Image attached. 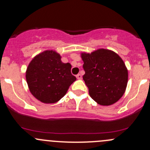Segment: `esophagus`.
<instances>
[{"mask_svg":"<svg viewBox=\"0 0 150 150\" xmlns=\"http://www.w3.org/2000/svg\"><path fill=\"white\" fill-rule=\"evenodd\" d=\"M76 78H77V79L81 80V79H82V75H81V74H78V75H76Z\"/></svg>","mask_w":150,"mask_h":150,"instance_id":"obj_1","label":"esophagus"}]
</instances>
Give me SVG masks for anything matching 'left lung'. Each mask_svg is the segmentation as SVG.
I'll return each instance as SVG.
<instances>
[{
  "instance_id": "1",
  "label": "left lung",
  "mask_w": 150,
  "mask_h": 150,
  "mask_svg": "<svg viewBox=\"0 0 150 150\" xmlns=\"http://www.w3.org/2000/svg\"><path fill=\"white\" fill-rule=\"evenodd\" d=\"M85 83L89 95L97 104L108 106L117 102L125 91L128 69L120 56L113 51L99 48L81 53Z\"/></svg>"
}]
</instances>
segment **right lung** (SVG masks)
<instances>
[{
	"label": "right lung",
	"mask_w": 150,
	"mask_h": 150,
	"mask_svg": "<svg viewBox=\"0 0 150 150\" xmlns=\"http://www.w3.org/2000/svg\"><path fill=\"white\" fill-rule=\"evenodd\" d=\"M59 54L46 50L36 55L27 68L26 81L30 91L45 104L59 101L76 81L71 73V64L63 63Z\"/></svg>",
	"instance_id": "add662e5"
}]
</instances>
